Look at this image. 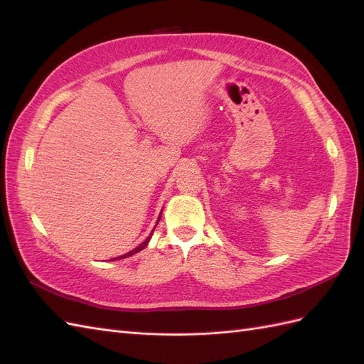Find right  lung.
<instances>
[{"instance_id":"right-lung-1","label":"right lung","mask_w":364,"mask_h":364,"mask_svg":"<svg viewBox=\"0 0 364 364\" xmlns=\"http://www.w3.org/2000/svg\"><path fill=\"white\" fill-rule=\"evenodd\" d=\"M159 220H161V215H159V218H158V222H159ZM158 222H156V225H158ZM153 230H155V229H153ZM153 230H151V234H153ZM151 234L144 240V241H142V243L138 246V247H135L134 250H130V252H127V253H124V255L123 257H119V258H114V259H121V258H127V257H130V255H135V253L136 252H139V250H142V249H144L147 245H149V241H150V238H151Z\"/></svg>"}]
</instances>
